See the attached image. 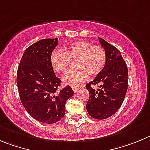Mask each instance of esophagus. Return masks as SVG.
<instances>
[{"instance_id":"obj_1","label":"esophagus","mask_w":150,"mask_h":150,"mask_svg":"<svg viewBox=\"0 0 150 150\" xmlns=\"http://www.w3.org/2000/svg\"><path fill=\"white\" fill-rule=\"evenodd\" d=\"M72 90H73V91L75 92V93H76V92L78 91V90H79V88H78V87H72Z\"/></svg>"}]
</instances>
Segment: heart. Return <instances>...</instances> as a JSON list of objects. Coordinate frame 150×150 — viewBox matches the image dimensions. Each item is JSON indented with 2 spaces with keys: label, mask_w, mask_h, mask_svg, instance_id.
<instances>
[{
  "label": "heart",
  "mask_w": 150,
  "mask_h": 150,
  "mask_svg": "<svg viewBox=\"0 0 150 150\" xmlns=\"http://www.w3.org/2000/svg\"><path fill=\"white\" fill-rule=\"evenodd\" d=\"M70 60H76V68L67 72L63 80L67 84L76 87L85 81L88 75L96 76L102 72L107 62V53L102 47L80 40L69 44L64 52L54 49L50 57L52 67L57 72H66Z\"/></svg>",
  "instance_id": "1"
}]
</instances>
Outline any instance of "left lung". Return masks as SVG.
Listing matches in <instances>:
<instances>
[{
  "instance_id": "1",
  "label": "left lung",
  "mask_w": 150,
  "mask_h": 150,
  "mask_svg": "<svg viewBox=\"0 0 150 150\" xmlns=\"http://www.w3.org/2000/svg\"><path fill=\"white\" fill-rule=\"evenodd\" d=\"M98 40L107 53V62L102 72L86 85L90 93L86 108L94 119L104 120L114 115L123 102L128 89V68L116 47L100 37ZM91 84L99 85L100 88L95 90Z\"/></svg>"
}]
</instances>
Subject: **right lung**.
Returning a JSON list of instances; mask_svg holds the SVG:
<instances>
[{
	"mask_svg": "<svg viewBox=\"0 0 150 150\" xmlns=\"http://www.w3.org/2000/svg\"><path fill=\"white\" fill-rule=\"evenodd\" d=\"M57 38L44 39L28 47L23 54L17 72V86L25 110L39 122L52 124L65 115L66 102L74 92L70 86L58 90L57 78L51 64V54Z\"/></svg>",
	"mask_w": 150,
	"mask_h": 150,
	"instance_id": "1",
	"label": "right lung"
}]
</instances>
